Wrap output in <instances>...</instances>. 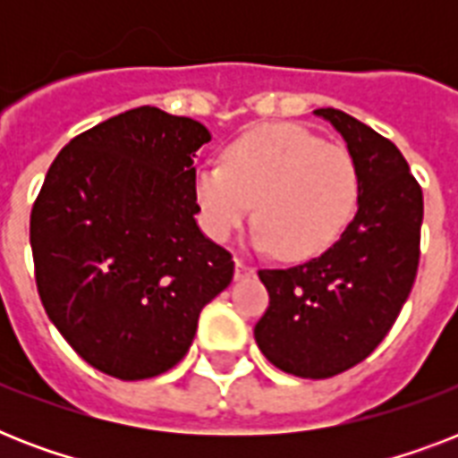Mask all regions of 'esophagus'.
Returning <instances> with one entry per match:
<instances>
[{"instance_id": "1", "label": "esophagus", "mask_w": 458, "mask_h": 458, "mask_svg": "<svg viewBox=\"0 0 458 458\" xmlns=\"http://www.w3.org/2000/svg\"><path fill=\"white\" fill-rule=\"evenodd\" d=\"M250 276H254V266H250L247 261H242V259H235V278L242 280L250 278Z\"/></svg>"}]
</instances>
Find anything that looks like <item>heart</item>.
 I'll return each mask as SVG.
<instances>
[{"label":"heart","mask_w":458,"mask_h":458,"mask_svg":"<svg viewBox=\"0 0 458 458\" xmlns=\"http://www.w3.org/2000/svg\"><path fill=\"white\" fill-rule=\"evenodd\" d=\"M201 225L225 242L251 216L257 244L285 259H309L342 235L359 201V168L347 147L326 145L294 123H271L237 138L223 165L194 175Z\"/></svg>","instance_id":"obj_1"}]
</instances>
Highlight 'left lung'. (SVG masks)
<instances>
[{
  "label": "left lung",
  "mask_w": 458,
  "mask_h": 458,
  "mask_svg": "<svg viewBox=\"0 0 458 458\" xmlns=\"http://www.w3.org/2000/svg\"><path fill=\"white\" fill-rule=\"evenodd\" d=\"M316 114L354 157L359 208L318 259L259 271L268 309L254 337L276 369L320 380L363 361L394 326L419 271L423 190L394 142L340 109Z\"/></svg>",
  "instance_id": "1"
}]
</instances>
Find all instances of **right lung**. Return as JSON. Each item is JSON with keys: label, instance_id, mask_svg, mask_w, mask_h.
<instances>
[{"label": "right lung", "instance_id": "add662e5", "mask_svg": "<svg viewBox=\"0 0 458 458\" xmlns=\"http://www.w3.org/2000/svg\"><path fill=\"white\" fill-rule=\"evenodd\" d=\"M201 123L138 106L75 135L30 211L42 306L78 354L145 380L187 354L201 309L233 280V254L199 230Z\"/></svg>", "mask_w": 458, "mask_h": 458}]
</instances>
